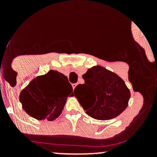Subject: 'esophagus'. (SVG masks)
Instances as JSON below:
<instances>
[{
	"mask_svg": "<svg viewBox=\"0 0 157 157\" xmlns=\"http://www.w3.org/2000/svg\"><path fill=\"white\" fill-rule=\"evenodd\" d=\"M77 86V83H73L72 84V87H73V89H75V87Z\"/></svg>",
	"mask_w": 157,
	"mask_h": 157,
	"instance_id": "34e87169",
	"label": "esophagus"
}]
</instances>
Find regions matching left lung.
Instances as JSON below:
<instances>
[{"label": "left lung", "instance_id": "obj_1", "mask_svg": "<svg viewBox=\"0 0 157 157\" xmlns=\"http://www.w3.org/2000/svg\"><path fill=\"white\" fill-rule=\"evenodd\" d=\"M85 83L78 85L74 92L82 91L77 97L89 116L99 120L117 117L128 105L130 90L117 74L100 66H94L82 75Z\"/></svg>", "mask_w": 157, "mask_h": 157}]
</instances>
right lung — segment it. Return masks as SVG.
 <instances>
[{"mask_svg":"<svg viewBox=\"0 0 157 157\" xmlns=\"http://www.w3.org/2000/svg\"><path fill=\"white\" fill-rule=\"evenodd\" d=\"M68 82L67 77L54 70L34 78L20 94L23 109L36 120H56L62 113L67 97L73 91Z\"/></svg>","mask_w":157,"mask_h":157,"instance_id":"add662e5","label":"right lung"}]
</instances>
